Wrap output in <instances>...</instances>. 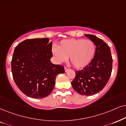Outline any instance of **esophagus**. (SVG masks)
I'll list each match as a JSON object with an SVG mask.
<instances>
[{
    "instance_id": "34e87169",
    "label": "esophagus",
    "mask_w": 126,
    "mask_h": 126,
    "mask_svg": "<svg viewBox=\"0 0 126 126\" xmlns=\"http://www.w3.org/2000/svg\"><path fill=\"white\" fill-rule=\"evenodd\" d=\"M64 71L65 72H67V71H68V68H67V67H64Z\"/></svg>"
}]
</instances>
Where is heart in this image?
<instances>
[{
  "label": "heart",
  "mask_w": 126,
  "mask_h": 126,
  "mask_svg": "<svg viewBox=\"0 0 126 126\" xmlns=\"http://www.w3.org/2000/svg\"><path fill=\"white\" fill-rule=\"evenodd\" d=\"M52 49V53L58 63L70 62L75 68L85 67L91 62L95 53L96 47L90 40L70 39L63 40L57 47Z\"/></svg>",
  "instance_id": "obj_1"
}]
</instances>
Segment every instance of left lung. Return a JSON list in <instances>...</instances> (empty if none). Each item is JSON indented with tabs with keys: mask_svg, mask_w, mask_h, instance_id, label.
<instances>
[{
	"mask_svg": "<svg viewBox=\"0 0 126 126\" xmlns=\"http://www.w3.org/2000/svg\"><path fill=\"white\" fill-rule=\"evenodd\" d=\"M85 36L96 46L94 58L81 70L76 71L71 85L79 94L91 96L105 87L112 73L113 60L110 49L104 41L93 35Z\"/></svg>",
	"mask_w": 126,
	"mask_h": 126,
	"instance_id": "1",
	"label": "left lung"
}]
</instances>
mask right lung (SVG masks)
Instances as JSON below:
<instances>
[{"label": "right lung", "instance_id": "right-lung-1", "mask_svg": "<svg viewBox=\"0 0 126 126\" xmlns=\"http://www.w3.org/2000/svg\"><path fill=\"white\" fill-rule=\"evenodd\" d=\"M52 42L34 38L20 43L14 49L12 71L14 82L27 96L42 99L51 93L57 75L64 73V67L51 63Z\"/></svg>", "mask_w": 126, "mask_h": 126}]
</instances>
